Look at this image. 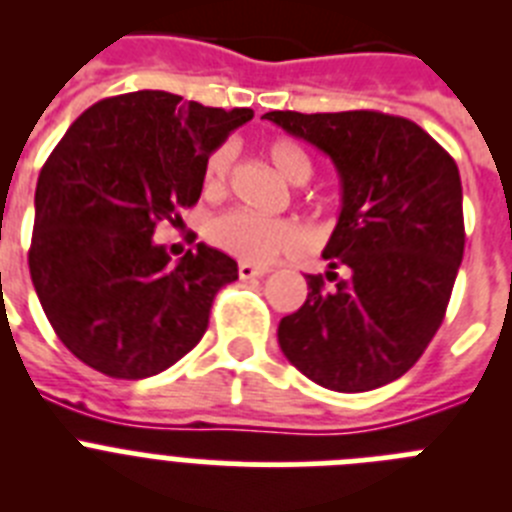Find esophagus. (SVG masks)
<instances>
[{"mask_svg": "<svg viewBox=\"0 0 512 512\" xmlns=\"http://www.w3.org/2000/svg\"><path fill=\"white\" fill-rule=\"evenodd\" d=\"M264 274H269V269L266 266H253V264H238V277L241 279H256V277H264Z\"/></svg>", "mask_w": 512, "mask_h": 512, "instance_id": "34e87169", "label": "esophagus"}]
</instances>
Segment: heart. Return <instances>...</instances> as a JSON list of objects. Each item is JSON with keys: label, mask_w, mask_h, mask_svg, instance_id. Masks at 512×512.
Wrapping results in <instances>:
<instances>
[{"label": "heart", "mask_w": 512, "mask_h": 512, "mask_svg": "<svg viewBox=\"0 0 512 512\" xmlns=\"http://www.w3.org/2000/svg\"><path fill=\"white\" fill-rule=\"evenodd\" d=\"M264 153L284 182L305 184L310 179V156L295 140H269ZM230 166H233V151L228 146H220L207 156L205 171H202V192L207 197H217V194L225 192ZM205 235L217 251L228 253L238 261H246V264H269L282 253L297 251L305 241V233L295 220L261 217L246 210H230L212 217Z\"/></svg>", "instance_id": "obj_1"}]
</instances>
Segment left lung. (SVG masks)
<instances>
[{
	"mask_svg": "<svg viewBox=\"0 0 512 512\" xmlns=\"http://www.w3.org/2000/svg\"><path fill=\"white\" fill-rule=\"evenodd\" d=\"M264 120L330 156L343 189L323 251L334 287L307 274V300L282 318L279 346L325 390L395 382L441 328L464 256L456 161L413 120L384 112L277 110Z\"/></svg>",
	"mask_w": 512,
	"mask_h": 512,
	"instance_id": "obj_1",
	"label": "left lung"
}]
</instances>
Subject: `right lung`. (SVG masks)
Segmentation results:
<instances>
[{
    "label": "right lung",
    "mask_w": 512,
    "mask_h": 512,
    "mask_svg": "<svg viewBox=\"0 0 512 512\" xmlns=\"http://www.w3.org/2000/svg\"><path fill=\"white\" fill-rule=\"evenodd\" d=\"M251 117L143 89L92 104L66 130L40 169L27 264L76 359L146 379L200 343L238 264L205 243L171 264L153 233L197 205L207 156Z\"/></svg>",
    "instance_id": "add662e5"
}]
</instances>
